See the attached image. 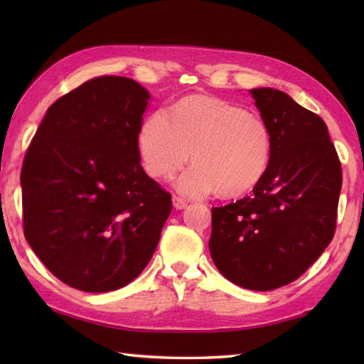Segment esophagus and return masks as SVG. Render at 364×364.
I'll list each match as a JSON object with an SVG mask.
<instances>
[{"label":"esophagus","instance_id":"esophagus-1","mask_svg":"<svg viewBox=\"0 0 364 364\" xmlns=\"http://www.w3.org/2000/svg\"><path fill=\"white\" fill-rule=\"evenodd\" d=\"M172 202H173V206L176 208V210H183V208L188 206L186 200L181 198V197H178V196H173V197H172Z\"/></svg>","mask_w":364,"mask_h":364}]
</instances>
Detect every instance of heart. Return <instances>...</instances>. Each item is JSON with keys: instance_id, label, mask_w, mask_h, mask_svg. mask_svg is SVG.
I'll return each mask as SVG.
<instances>
[{"instance_id": "heart-1", "label": "heart", "mask_w": 364, "mask_h": 364, "mask_svg": "<svg viewBox=\"0 0 364 364\" xmlns=\"http://www.w3.org/2000/svg\"><path fill=\"white\" fill-rule=\"evenodd\" d=\"M136 141L146 173L154 178H170L192 156L196 164L178 180L188 196L247 194L264 178L274 150L262 115L213 95L183 97L167 114H149Z\"/></svg>"}]
</instances>
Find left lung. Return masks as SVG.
<instances>
[{
	"label": "left lung",
	"mask_w": 364,
	"mask_h": 364,
	"mask_svg": "<svg viewBox=\"0 0 364 364\" xmlns=\"http://www.w3.org/2000/svg\"><path fill=\"white\" fill-rule=\"evenodd\" d=\"M250 94L272 129V159L252 196L213 208L210 252L230 282L272 291L297 280L333 239L343 172L318 114L282 90Z\"/></svg>",
	"instance_id": "8db88e82"
}]
</instances>
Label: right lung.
I'll return each mask as SVG.
<instances>
[{
	"instance_id": "obj_1",
	"label": "right lung",
	"mask_w": 364,
	"mask_h": 364,
	"mask_svg": "<svg viewBox=\"0 0 364 364\" xmlns=\"http://www.w3.org/2000/svg\"><path fill=\"white\" fill-rule=\"evenodd\" d=\"M150 94L98 76L46 111L21 167L23 233L60 282L86 292L123 288L142 272L172 211L144 172L137 129Z\"/></svg>"
}]
</instances>
